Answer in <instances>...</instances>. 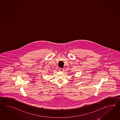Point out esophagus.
Returning <instances> with one entry per match:
<instances>
[{"label": "esophagus", "instance_id": "esophagus-1", "mask_svg": "<svg viewBox=\"0 0 120 120\" xmlns=\"http://www.w3.org/2000/svg\"><path fill=\"white\" fill-rule=\"evenodd\" d=\"M64 71V69H61V68H60V71Z\"/></svg>", "mask_w": 120, "mask_h": 120}]
</instances>
